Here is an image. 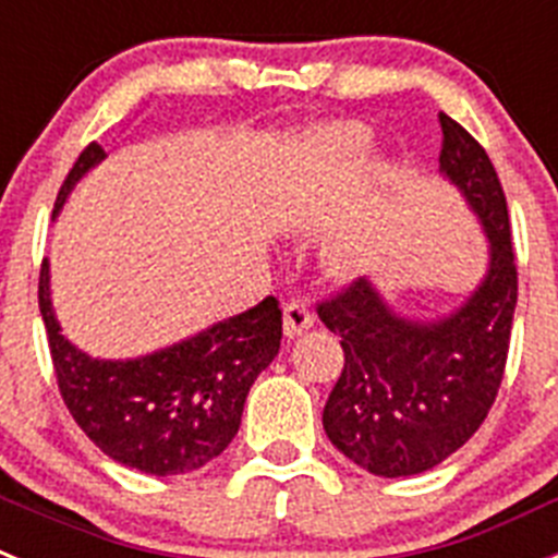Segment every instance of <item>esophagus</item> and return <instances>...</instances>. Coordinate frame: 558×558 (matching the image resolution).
<instances>
[{
	"label": "esophagus",
	"instance_id": "1",
	"mask_svg": "<svg viewBox=\"0 0 558 558\" xmlns=\"http://www.w3.org/2000/svg\"><path fill=\"white\" fill-rule=\"evenodd\" d=\"M313 322L315 315L307 302H302V299H290V302L284 304V335H288V338H299L302 332H307V329L313 327Z\"/></svg>",
	"mask_w": 558,
	"mask_h": 558
}]
</instances>
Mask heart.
Listing matches in <instances>:
<instances>
[{
  "label": "heart",
  "instance_id": "obj_1",
  "mask_svg": "<svg viewBox=\"0 0 558 558\" xmlns=\"http://www.w3.org/2000/svg\"><path fill=\"white\" fill-rule=\"evenodd\" d=\"M313 145L315 150L332 159H363L372 145V136L360 125H332L318 133Z\"/></svg>",
  "mask_w": 558,
  "mask_h": 558
}]
</instances>
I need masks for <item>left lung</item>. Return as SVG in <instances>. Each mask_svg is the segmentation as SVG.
<instances>
[{"mask_svg": "<svg viewBox=\"0 0 558 558\" xmlns=\"http://www.w3.org/2000/svg\"><path fill=\"white\" fill-rule=\"evenodd\" d=\"M441 131L438 172L489 243L481 282L436 318L397 313L372 279L318 307L347 354L324 405V430L349 461L379 477L418 475L466 445L495 402L509 354L517 265L506 195L470 133L447 113Z\"/></svg>", "mask_w": 558, "mask_h": 558, "instance_id": "obj_1", "label": "left lung"}]
</instances>
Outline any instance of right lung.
Returning a JSON list of instances; mask_svg holds the SVG:
<instances>
[{
	"mask_svg": "<svg viewBox=\"0 0 558 558\" xmlns=\"http://www.w3.org/2000/svg\"><path fill=\"white\" fill-rule=\"evenodd\" d=\"M102 145L81 153L58 192L52 220L72 190L106 161ZM38 307L69 413L111 461L147 475H184L218 458L240 430L254 379L274 363L282 310L274 295L245 313L140 357H92L61 332L49 288V259L38 279Z\"/></svg>",
	"mask_w": 558,
	"mask_h": 558,
	"instance_id": "add662e5",
	"label": "right lung"
}]
</instances>
